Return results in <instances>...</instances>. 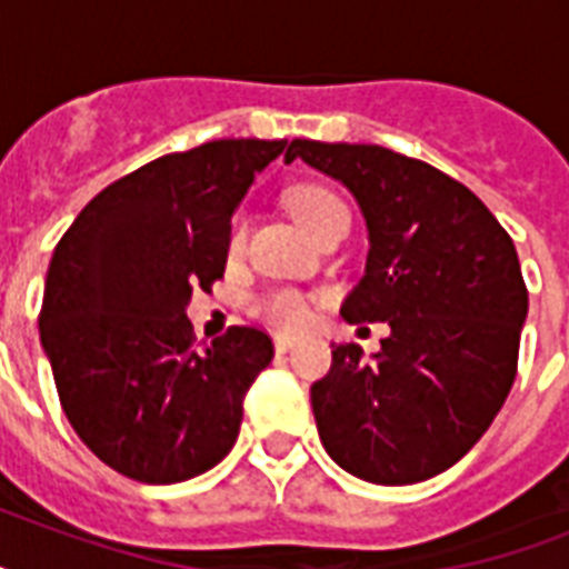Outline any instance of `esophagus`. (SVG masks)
Here are the masks:
<instances>
[{
  "instance_id": "1",
  "label": "esophagus",
  "mask_w": 569,
  "mask_h": 569,
  "mask_svg": "<svg viewBox=\"0 0 569 569\" xmlns=\"http://www.w3.org/2000/svg\"><path fill=\"white\" fill-rule=\"evenodd\" d=\"M295 339L292 337H274V351L277 355H286V351H292Z\"/></svg>"
}]
</instances>
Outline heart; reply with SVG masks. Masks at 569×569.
Wrapping results in <instances>:
<instances>
[{
	"label": "heart",
	"instance_id": "obj_1",
	"mask_svg": "<svg viewBox=\"0 0 569 569\" xmlns=\"http://www.w3.org/2000/svg\"><path fill=\"white\" fill-rule=\"evenodd\" d=\"M289 209H292L298 223L310 232L312 239L325 227H330V223L348 221L346 203L333 191L321 189V186H301V189H295L289 194ZM244 232H248V214L239 212L232 218L230 236H227L230 253L241 250ZM253 312L262 321H268L271 328L280 330H303L310 325V303L303 301V295L292 292V289H274V292L259 295L257 303H253Z\"/></svg>",
	"mask_w": 569,
	"mask_h": 569
}]
</instances>
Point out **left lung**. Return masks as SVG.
<instances>
[{"label":"left lung","instance_id":"8db88e82","mask_svg":"<svg viewBox=\"0 0 569 569\" xmlns=\"http://www.w3.org/2000/svg\"><path fill=\"white\" fill-rule=\"evenodd\" d=\"M301 159L355 194L369 232L366 274L342 319L387 321L389 337L333 346L310 387L325 449L372 485H416L455 467L517 378L529 292L511 236L467 186L375 144L295 138Z\"/></svg>","mask_w":569,"mask_h":569}]
</instances>
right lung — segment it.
Here are the masks:
<instances>
[{
	"label": "right lung",
	"instance_id": "right-lung-1",
	"mask_svg": "<svg viewBox=\"0 0 569 569\" xmlns=\"http://www.w3.org/2000/svg\"><path fill=\"white\" fill-rule=\"evenodd\" d=\"M286 141L230 138L111 182L61 236L40 346L88 449L144 485H177L230 455L250 383L274 346L230 328L194 348L186 307L227 266L230 221Z\"/></svg>",
	"mask_w": 569,
	"mask_h": 569
}]
</instances>
